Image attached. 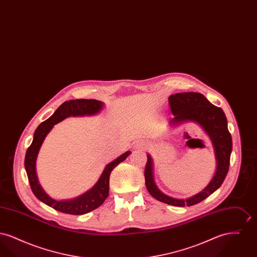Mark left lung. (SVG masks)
I'll list each match as a JSON object with an SVG mask.
<instances>
[{"label": "left lung", "instance_id": "8db88e82", "mask_svg": "<svg viewBox=\"0 0 257 257\" xmlns=\"http://www.w3.org/2000/svg\"><path fill=\"white\" fill-rule=\"evenodd\" d=\"M169 103L174 115L170 120L171 125L194 121L206 132L214 147L217 168L213 178L201 192L186 199H178L165 195L157 188L153 176V161L148 154L145 170L146 185L148 193L161 202L178 207L192 206L212 195L223 182L229 168L232 139L223 110L210 103L203 94L198 92L175 93L169 97Z\"/></svg>", "mask_w": 257, "mask_h": 257}]
</instances>
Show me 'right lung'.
Instances as JSON below:
<instances>
[{
  "instance_id": "obj_1",
  "label": "right lung",
  "mask_w": 257,
  "mask_h": 257,
  "mask_svg": "<svg viewBox=\"0 0 257 257\" xmlns=\"http://www.w3.org/2000/svg\"><path fill=\"white\" fill-rule=\"evenodd\" d=\"M104 104L94 99H75L62 103L48 119L40 123L34 135L32 145L27 149L25 156V169L27 171L29 183L34 195L37 198L61 213L71 215H84L99 207L109 196L110 174L111 171L124 160L131 152L126 151L118 158L108 164L96 184L85 194L68 200H56L50 197L42 189L37 179L36 163L39 149L55 124L61 122L68 116H84L96 114L103 109Z\"/></svg>"
}]
</instances>
